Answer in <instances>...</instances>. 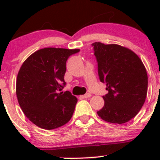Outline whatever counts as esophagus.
<instances>
[{"label":"esophagus","mask_w":160,"mask_h":160,"mask_svg":"<svg viewBox=\"0 0 160 160\" xmlns=\"http://www.w3.org/2000/svg\"><path fill=\"white\" fill-rule=\"evenodd\" d=\"M90 97H91V94L89 93H86V94L80 96V98H90Z\"/></svg>","instance_id":"1"}]
</instances>
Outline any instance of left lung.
<instances>
[{"instance_id":"obj_1","label":"left lung","mask_w":160,"mask_h":160,"mask_svg":"<svg viewBox=\"0 0 160 160\" xmlns=\"http://www.w3.org/2000/svg\"><path fill=\"white\" fill-rule=\"evenodd\" d=\"M100 80L108 93L98 114L110 123L124 124L141 110L148 90L146 67L133 51L117 44H92Z\"/></svg>"}]
</instances>
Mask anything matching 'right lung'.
Returning <instances> with one entry per match:
<instances>
[{"label":"right lung","instance_id":"right-lung-1","mask_svg":"<svg viewBox=\"0 0 160 160\" xmlns=\"http://www.w3.org/2000/svg\"><path fill=\"white\" fill-rule=\"evenodd\" d=\"M80 49L44 48L28 56L16 80L19 105L27 118L39 128L52 130L67 124L73 114L77 98L61 91L66 63Z\"/></svg>","mask_w":160,"mask_h":160}]
</instances>
